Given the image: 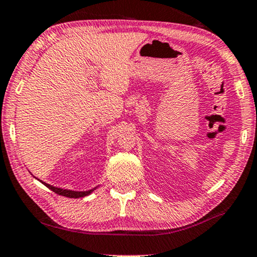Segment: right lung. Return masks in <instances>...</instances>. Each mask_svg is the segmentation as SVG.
Masks as SVG:
<instances>
[{
  "mask_svg": "<svg viewBox=\"0 0 257 257\" xmlns=\"http://www.w3.org/2000/svg\"><path fill=\"white\" fill-rule=\"evenodd\" d=\"M39 181H40V179H39ZM40 182H41L43 185L47 186L48 189H51L52 191H54L55 194L61 195V196H65V197H68V198H80V197H85V196L91 195L92 192L94 191V190L96 189V188L91 189V190H88V191H73V190L56 188V186H53V185H51V184H47V183H45V182H42V181H40Z\"/></svg>",
  "mask_w": 257,
  "mask_h": 257,
  "instance_id": "right-lung-1",
  "label": "right lung"
}]
</instances>
